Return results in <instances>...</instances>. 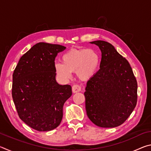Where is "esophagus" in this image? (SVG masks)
I'll return each instance as SVG.
<instances>
[{"instance_id": "esophagus-1", "label": "esophagus", "mask_w": 151, "mask_h": 151, "mask_svg": "<svg viewBox=\"0 0 151 151\" xmlns=\"http://www.w3.org/2000/svg\"><path fill=\"white\" fill-rule=\"evenodd\" d=\"M72 91L73 93H78L81 91V86H79L78 85H74L72 87Z\"/></svg>"}]
</instances>
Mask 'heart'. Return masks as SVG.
I'll return each mask as SVG.
<instances>
[{
    "label": "heart",
    "instance_id": "heart-1",
    "mask_svg": "<svg viewBox=\"0 0 151 151\" xmlns=\"http://www.w3.org/2000/svg\"><path fill=\"white\" fill-rule=\"evenodd\" d=\"M63 63H55L57 75L63 80H68L75 72L77 77L86 81L93 77L99 65V57L95 50L87 48H73L64 53Z\"/></svg>",
    "mask_w": 151,
    "mask_h": 151
}]
</instances>
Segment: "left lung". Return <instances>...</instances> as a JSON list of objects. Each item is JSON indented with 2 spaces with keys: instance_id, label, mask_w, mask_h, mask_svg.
<instances>
[{
  "instance_id": "8db88e82",
  "label": "left lung",
  "mask_w": 151,
  "mask_h": 151,
  "mask_svg": "<svg viewBox=\"0 0 151 151\" xmlns=\"http://www.w3.org/2000/svg\"><path fill=\"white\" fill-rule=\"evenodd\" d=\"M102 53L100 69L86 83L85 107L88 119L96 126L113 128L131 115L137 102V82L126 58L111 43L91 42Z\"/></svg>"
}]
</instances>
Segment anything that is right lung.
Wrapping results in <instances>:
<instances>
[{
  "mask_svg": "<svg viewBox=\"0 0 151 151\" xmlns=\"http://www.w3.org/2000/svg\"><path fill=\"white\" fill-rule=\"evenodd\" d=\"M65 48L37 43L22 56L12 75V96L19 116L38 131L60 124L64 104L72 95L70 85H60L55 78V58Z\"/></svg>",
  "mask_w": 151,
  "mask_h": 151,
  "instance_id": "obj_1",
  "label": "right lung"
}]
</instances>
